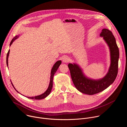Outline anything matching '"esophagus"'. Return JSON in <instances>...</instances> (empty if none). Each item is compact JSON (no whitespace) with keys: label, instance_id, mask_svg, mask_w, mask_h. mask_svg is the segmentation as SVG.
I'll return each mask as SVG.
<instances>
[{"label":"esophagus","instance_id":"esophagus-1","mask_svg":"<svg viewBox=\"0 0 127 127\" xmlns=\"http://www.w3.org/2000/svg\"><path fill=\"white\" fill-rule=\"evenodd\" d=\"M62 60L64 63H68L69 61V58L67 57H64Z\"/></svg>","mask_w":127,"mask_h":127}]
</instances>
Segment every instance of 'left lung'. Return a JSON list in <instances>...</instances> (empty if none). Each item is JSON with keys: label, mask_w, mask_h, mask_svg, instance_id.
I'll return each mask as SVG.
<instances>
[{"label": "left lung", "mask_w": 127, "mask_h": 127, "mask_svg": "<svg viewBox=\"0 0 127 127\" xmlns=\"http://www.w3.org/2000/svg\"><path fill=\"white\" fill-rule=\"evenodd\" d=\"M110 49L111 64L106 74L102 78L93 79L84 74L82 68L76 63H69L71 76L74 86L80 92L93 95L98 94L110 86L115 81L118 74L119 50L115 37L111 31L103 29L100 33Z\"/></svg>", "instance_id": "obj_1"}]
</instances>
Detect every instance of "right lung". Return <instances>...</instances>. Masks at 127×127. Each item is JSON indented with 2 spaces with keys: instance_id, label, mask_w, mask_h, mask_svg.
Listing matches in <instances>:
<instances>
[{
  "instance_id": "add662e5",
  "label": "right lung",
  "mask_w": 127,
  "mask_h": 127,
  "mask_svg": "<svg viewBox=\"0 0 127 127\" xmlns=\"http://www.w3.org/2000/svg\"><path fill=\"white\" fill-rule=\"evenodd\" d=\"M19 37V35H16L14 38H13L12 39V40H11V42L10 43V46L11 45V44L14 42V41H15L16 39H17ZM9 52H10V51L9 50V51H8V53L7 54V56H6V64H7V67H8V56H9ZM61 63H62L61 61V60H59V61H57L55 64H54V65H53V67H52V68L51 69V76H50V83H49L48 88L46 90V92L44 93H43L42 95H37V96H32V97L27 96V97H28L29 98H30V99H42L45 98L47 96H48L50 95V93L51 92V90H52V87H53V79L54 75V74H55V73H56V72L57 71V70H58V69L59 66L60 65V64H61ZM11 84L13 85V87H14V88L15 89V88H14V87L13 85L12 84V82H11ZM16 91L17 93H20L19 92H17L16 90Z\"/></svg>"
}]
</instances>
